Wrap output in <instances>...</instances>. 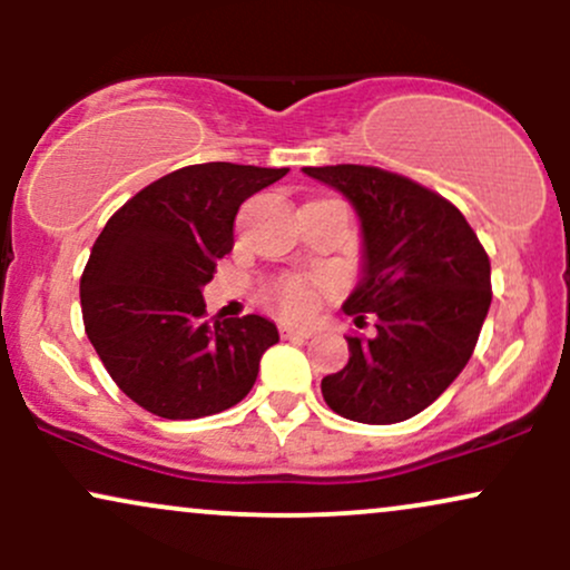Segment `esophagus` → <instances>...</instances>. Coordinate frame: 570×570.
Listing matches in <instances>:
<instances>
[{"instance_id": "esophagus-1", "label": "esophagus", "mask_w": 570, "mask_h": 570, "mask_svg": "<svg viewBox=\"0 0 570 570\" xmlns=\"http://www.w3.org/2000/svg\"><path fill=\"white\" fill-rule=\"evenodd\" d=\"M278 332L284 340H307L313 335V330H307V326H292V324H281Z\"/></svg>"}]
</instances>
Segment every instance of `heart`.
Here are the masks:
<instances>
[{"label":"heart","mask_w":570,"mask_h":570,"mask_svg":"<svg viewBox=\"0 0 570 570\" xmlns=\"http://www.w3.org/2000/svg\"><path fill=\"white\" fill-rule=\"evenodd\" d=\"M330 289L326 281L318 278H281L276 286H273V299H276L278 311L286 313V316L305 318L316 311L318 303H322V294Z\"/></svg>","instance_id":"1"}]
</instances>
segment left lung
<instances>
[{"instance_id": "obj_1", "label": "left lung", "mask_w": 570, "mask_h": 570, "mask_svg": "<svg viewBox=\"0 0 570 570\" xmlns=\"http://www.w3.org/2000/svg\"><path fill=\"white\" fill-rule=\"evenodd\" d=\"M340 189L362 222V281L343 311L375 337L348 340V364L322 381L348 421L389 426L426 410L472 358L490 307V259L466 217L436 195L375 166L303 168Z\"/></svg>"}]
</instances>
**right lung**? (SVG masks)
<instances>
[{
	"label": "right lung",
	"mask_w": 570,
	"mask_h": 570,
	"mask_svg": "<svg viewBox=\"0 0 570 570\" xmlns=\"http://www.w3.org/2000/svg\"><path fill=\"white\" fill-rule=\"evenodd\" d=\"M289 168L200 163L160 176L112 214L80 278L88 340L128 399L168 421L238 404L278 343L263 316L208 322L203 286L233 248L240 203Z\"/></svg>",
	"instance_id": "add662e5"
}]
</instances>
